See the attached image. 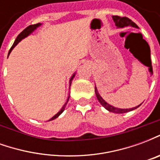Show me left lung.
Instances as JSON below:
<instances>
[{
	"instance_id": "8db88e82",
	"label": "left lung",
	"mask_w": 160,
	"mask_h": 160,
	"mask_svg": "<svg viewBox=\"0 0 160 160\" xmlns=\"http://www.w3.org/2000/svg\"><path fill=\"white\" fill-rule=\"evenodd\" d=\"M112 19L114 20L115 24L118 28H124V27H127V26H132V27H134V28H138L137 25L134 23L131 19H129L127 17H119V16H112ZM95 93H96V96H97V98L98 102L102 104V106H104L107 111H111V112H113V113H117V114H122V113H126V112H128V111H134L135 109H137L140 105L138 106H135L134 108H131V109H120V108H117L112 106L110 104H108L107 102L103 99V98L101 97L100 94L98 93V89L96 86H95Z\"/></svg>"
}]
</instances>
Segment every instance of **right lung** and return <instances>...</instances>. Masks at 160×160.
<instances>
[{"label": "right lung", "instance_id": "add662e5", "mask_svg": "<svg viewBox=\"0 0 160 160\" xmlns=\"http://www.w3.org/2000/svg\"><path fill=\"white\" fill-rule=\"evenodd\" d=\"M42 26V24H41V23H38V24H36V25H32V26H28V27H26V29L24 30L22 32L20 33V34H19V36L17 37V38H16V39H15V41H14V42H13V44H12V47H11V49H10V50H9L8 56H9V54L11 53V51H12V49H13V48H14V47H15V46L17 45V44H18V43H19V42H20L21 40L24 39V38H26V37L29 36L30 34H32V33L33 32H34V31H35V30H36L37 28H38V27H39V26ZM74 76H75V73H73V75H72V77L70 78V80H69V87H70V86H71V83H72V80H73V77H74ZM68 99H69V95H68V97L67 102H66V103H65V104L63 105L62 107V109L60 110L59 112H57V113H56V114L55 115V116H54L53 118H50V119H49V121H52V120H54V119H56V118H58L60 115L62 113L63 111H64V110H65V107H66V105H67V104H68Z\"/></svg>", "mask_w": 160, "mask_h": 160}]
</instances>
